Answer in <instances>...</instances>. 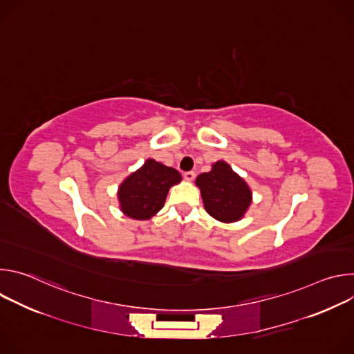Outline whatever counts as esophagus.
I'll use <instances>...</instances> for the list:
<instances>
[{
  "label": "esophagus",
  "mask_w": 354,
  "mask_h": 354,
  "mask_svg": "<svg viewBox=\"0 0 354 354\" xmlns=\"http://www.w3.org/2000/svg\"><path fill=\"white\" fill-rule=\"evenodd\" d=\"M183 178H185L186 180H189V182H190V180H193V179H194V172H193V171H187V172H185V174H183Z\"/></svg>",
  "instance_id": "1"
}]
</instances>
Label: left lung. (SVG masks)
<instances>
[{"mask_svg":"<svg viewBox=\"0 0 354 354\" xmlns=\"http://www.w3.org/2000/svg\"><path fill=\"white\" fill-rule=\"evenodd\" d=\"M196 185L207 213L218 221L241 220L250 205L252 193L248 185L224 161L216 162L210 172L198 175Z\"/></svg>","mask_w":354,"mask_h":354,"instance_id":"1","label":"left lung"}]
</instances>
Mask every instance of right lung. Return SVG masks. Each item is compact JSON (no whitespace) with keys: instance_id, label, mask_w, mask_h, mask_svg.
Segmentation results:
<instances>
[{"instance_id":"add662e5","label":"right lung","mask_w":354,"mask_h":354,"mask_svg":"<svg viewBox=\"0 0 354 354\" xmlns=\"http://www.w3.org/2000/svg\"><path fill=\"white\" fill-rule=\"evenodd\" d=\"M180 174L154 160L131 174L119 187L122 212L134 220H148L165 203L171 186L180 182Z\"/></svg>"}]
</instances>
